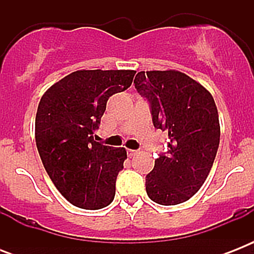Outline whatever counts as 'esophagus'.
<instances>
[{
	"instance_id": "obj_1",
	"label": "esophagus",
	"mask_w": 254,
	"mask_h": 254,
	"mask_svg": "<svg viewBox=\"0 0 254 254\" xmlns=\"http://www.w3.org/2000/svg\"><path fill=\"white\" fill-rule=\"evenodd\" d=\"M127 155H129V157H130V158H131V157H134V155L137 154L138 151H137V150H131V149H127Z\"/></svg>"
}]
</instances>
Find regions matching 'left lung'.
I'll list each match as a JSON object with an SVG mask.
<instances>
[{
	"label": "left lung",
	"mask_w": 254,
	"mask_h": 254,
	"mask_svg": "<svg viewBox=\"0 0 254 254\" xmlns=\"http://www.w3.org/2000/svg\"><path fill=\"white\" fill-rule=\"evenodd\" d=\"M135 89L150 104L154 127L169 133V150L146 175V192L162 205L181 204L199 191L220 142L212 95L179 71H141Z\"/></svg>",
	"instance_id": "8db88e82"
}]
</instances>
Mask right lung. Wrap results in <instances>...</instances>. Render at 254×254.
<instances>
[{
	"instance_id": "obj_1",
	"label": "right lung",
	"mask_w": 254,
	"mask_h": 254,
	"mask_svg": "<svg viewBox=\"0 0 254 254\" xmlns=\"http://www.w3.org/2000/svg\"><path fill=\"white\" fill-rule=\"evenodd\" d=\"M131 69H83L69 73L42 96L35 142L59 192L79 208L100 209L113 201L127 150L95 141L107 101L131 85Z\"/></svg>"
}]
</instances>
